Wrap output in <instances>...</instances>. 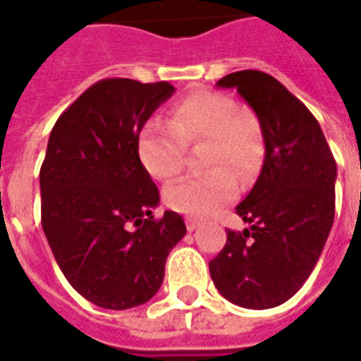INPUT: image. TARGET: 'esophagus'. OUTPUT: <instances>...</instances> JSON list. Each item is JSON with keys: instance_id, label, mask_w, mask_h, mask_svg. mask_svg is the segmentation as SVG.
I'll list each match as a JSON object with an SVG mask.
<instances>
[{"instance_id": "1", "label": "esophagus", "mask_w": 361, "mask_h": 361, "mask_svg": "<svg viewBox=\"0 0 361 361\" xmlns=\"http://www.w3.org/2000/svg\"><path fill=\"white\" fill-rule=\"evenodd\" d=\"M185 226H188V230H189V232H195L197 228H199V224H197L195 220H191V219H189L188 222H185Z\"/></svg>"}]
</instances>
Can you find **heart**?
Segmentation results:
<instances>
[{
	"instance_id": "1",
	"label": "heart",
	"mask_w": 361,
	"mask_h": 361,
	"mask_svg": "<svg viewBox=\"0 0 361 361\" xmlns=\"http://www.w3.org/2000/svg\"><path fill=\"white\" fill-rule=\"evenodd\" d=\"M207 141L204 166L211 172L173 183L164 199L173 211L204 219L238 195V176L251 181L265 162V131L257 114L238 108L232 96L197 90L170 108L168 123L149 119L137 137V157L157 180H173L183 168L185 147Z\"/></svg>"
}]
</instances>
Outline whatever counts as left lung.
I'll use <instances>...</instances> for the list:
<instances>
[{
    "instance_id": "1",
    "label": "left lung",
    "mask_w": 361,
    "mask_h": 361,
    "mask_svg": "<svg viewBox=\"0 0 361 361\" xmlns=\"http://www.w3.org/2000/svg\"><path fill=\"white\" fill-rule=\"evenodd\" d=\"M265 131V162L235 212L251 226L226 232V245L209 263L228 302L269 310L303 286L325 247L334 220L336 162L319 121L274 77L255 69L222 77Z\"/></svg>"
}]
</instances>
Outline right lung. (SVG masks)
I'll use <instances>...</instances> for the list:
<instances>
[{
    "label": "right lung",
    "mask_w": 361,
    "mask_h": 361,
    "mask_svg": "<svg viewBox=\"0 0 361 361\" xmlns=\"http://www.w3.org/2000/svg\"><path fill=\"white\" fill-rule=\"evenodd\" d=\"M170 82L102 79L51 129L40 168L42 228L67 282L106 310L149 302L168 253L185 235L178 212L152 216L158 188L137 157V137Z\"/></svg>",
    "instance_id": "add662e5"
}]
</instances>
